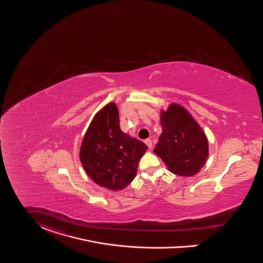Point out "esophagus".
<instances>
[{
    "label": "esophagus",
    "mask_w": 263,
    "mask_h": 263,
    "mask_svg": "<svg viewBox=\"0 0 263 263\" xmlns=\"http://www.w3.org/2000/svg\"><path fill=\"white\" fill-rule=\"evenodd\" d=\"M144 142H145V144L148 146V148H152L153 147V141L151 140H144Z\"/></svg>",
    "instance_id": "obj_1"
}]
</instances>
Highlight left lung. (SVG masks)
<instances>
[{
  "label": "left lung",
  "instance_id": "1",
  "mask_svg": "<svg viewBox=\"0 0 263 263\" xmlns=\"http://www.w3.org/2000/svg\"><path fill=\"white\" fill-rule=\"evenodd\" d=\"M162 133L154 153L175 175L193 176L209 158V140L192 115L181 105L172 104L161 110Z\"/></svg>",
  "mask_w": 263,
  "mask_h": 263
}]
</instances>
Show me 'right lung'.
Masks as SVG:
<instances>
[{
  "label": "right lung",
  "mask_w": 263,
  "mask_h": 263,
  "mask_svg": "<svg viewBox=\"0 0 263 263\" xmlns=\"http://www.w3.org/2000/svg\"><path fill=\"white\" fill-rule=\"evenodd\" d=\"M147 146L122 132L119 110L109 103L96 114L82 141L80 159L87 175L100 186L122 191L136 177Z\"/></svg>",
  "instance_id": "add662e5"
}]
</instances>
